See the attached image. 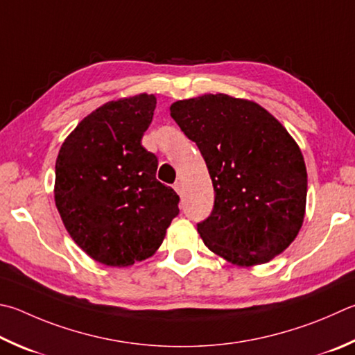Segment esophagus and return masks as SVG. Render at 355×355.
<instances>
[{
  "label": "esophagus",
  "mask_w": 355,
  "mask_h": 355,
  "mask_svg": "<svg viewBox=\"0 0 355 355\" xmlns=\"http://www.w3.org/2000/svg\"><path fill=\"white\" fill-rule=\"evenodd\" d=\"M173 189L177 191V194H180V192H182V189H183V183L182 182H175V184H173Z\"/></svg>",
  "instance_id": "esophagus-1"
}]
</instances>
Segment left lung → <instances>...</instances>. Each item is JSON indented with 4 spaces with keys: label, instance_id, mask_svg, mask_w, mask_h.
Here are the masks:
<instances>
[{
    "label": "left lung",
    "instance_id": "8db88e82",
    "mask_svg": "<svg viewBox=\"0 0 355 355\" xmlns=\"http://www.w3.org/2000/svg\"><path fill=\"white\" fill-rule=\"evenodd\" d=\"M171 116L202 152L214 209L197 231L234 266L272 261L304 222L307 171L286 127L253 101L206 93L177 101Z\"/></svg>",
    "mask_w": 355,
    "mask_h": 355
}]
</instances>
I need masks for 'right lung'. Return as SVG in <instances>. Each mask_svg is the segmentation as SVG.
Here are the masks:
<instances>
[{
  "mask_svg": "<svg viewBox=\"0 0 355 355\" xmlns=\"http://www.w3.org/2000/svg\"><path fill=\"white\" fill-rule=\"evenodd\" d=\"M155 94L105 102L63 141L54 200L67 231L96 262L128 267L157 253L178 214V196L155 178L158 161L141 139Z\"/></svg>",
  "mask_w": 355,
  "mask_h": 355,
  "instance_id": "1",
  "label": "right lung"
}]
</instances>
